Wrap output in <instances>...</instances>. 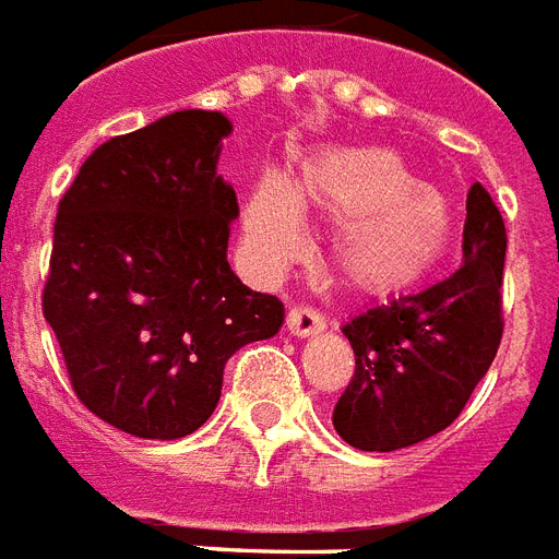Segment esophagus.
Returning <instances> with one entry per match:
<instances>
[{
  "label": "esophagus",
  "mask_w": 559,
  "mask_h": 559,
  "mask_svg": "<svg viewBox=\"0 0 559 559\" xmlns=\"http://www.w3.org/2000/svg\"><path fill=\"white\" fill-rule=\"evenodd\" d=\"M285 325H288V332H292L294 337H311V334L323 332L325 320L320 311H314V308L294 306V308H288Z\"/></svg>",
  "instance_id": "34e87169"
}]
</instances>
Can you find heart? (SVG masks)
I'll return each mask as SVG.
<instances>
[{
    "label": "heart",
    "instance_id": "heart-1",
    "mask_svg": "<svg viewBox=\"0 0 559 559\" xmlns=\"http://www.w3.org/2000/svg\"><path fill=\"white\" fill-rule=\"evenodd\" d=\"M334 222L332 262L366 294L413 285L439 265L456 239L453 204L421 185L413 167L386 146H334L308 158L285 185L262 176L245 204V248L257 267L276 274L302 253V216Z\"/></svg>",
    "mask_w": 559,
    "mask_h": 559
}]
</instances>
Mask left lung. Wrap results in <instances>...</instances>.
I'll list each match as a JSON object with an SVG mask.
<instances>
[{
  "instance_id": "left-lung-1",
  "label": "left lung",
  "mask_w": 559,
  "mask_h": 559,
  "mask_svg": "<svg viewBox=\"0 0 559 559\" xmlns=\"http://www.w3.org/2000/svg\"><path fill=\"white\" fill-rule=\"evenodd\" d=\"M464 262L415 294L364 308L343 334L355 374L334 406V430L369 453L413 448L456 421L502 341L508 236L481 185L467 190Z\"/></svg>"
}]
</instances>
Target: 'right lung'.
<instances>
[{
	"label": "right lung",
	"mask_w": 559,
	"mask_h": 559,
	"mask_svg": "<svg viewBox=\"0 0 559 559\" xmlns=\"http://www.w3.org/2000/svg\"><path fill=\"white\" fill-rule=\"evenodd\" d=\"M234 123L185 109L100 144L53 222L43 314L78 399L138 439H185L225 364L285 320L227 262L234 187L216 173Z\"/></svg>",
	"instance_id": "add662e5"
}]
</instances>
